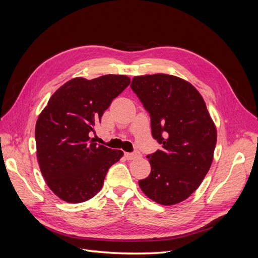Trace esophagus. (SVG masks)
<instances>
[{
  "label": "esophagus",
  "instance_id": "34e87169",
  "mask_svg": "<svg viewBox=\"0 0 258 258\" xmlns=\"http://www.w3.org/2000/svg\"><path fill=\"white\" fill-rule=\"evenodd\" d=\"M124 156H126V158H127L128 160H134V159H137V158L141 157V154H140L139 152H135V153H124Z\"/></svg>",
  "mask_w": 258,
  "mask_h": 258
}]
</instances>
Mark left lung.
Wrapping results in <instances>:
<instances>
[{"label":"left lung","mask_w":258,"mask_h":258,"mask_svg":"<svg viewBox=\"0 0 258 258\" xmlns=\"http://www.w3.org/2000/svg\"><path fill=\"white\" fill-rule=\"evenodd\" d=\"M130 87L150 113L153 138L162 144L147 155L152 171L139 185L157 204L176 205L198 188L212 165L215 124L198 90L179 77L136 76Z\"/></svg>","instance_id":"left-lung-1"}]
</instances>
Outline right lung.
I'll list each match as a JSON object with an SVG mask.
<instances>
[{"mask_svg":"<svg viewBox=\"0 0 258 258\" xmlns=\"http://www.w3.org/2000/svg\"><path fill=\"white\" fill-rule=\"evenodd\" d=\"M129 84L126 75L90 81L76 77L53 93L38 116V165L46 184L60 199L80 204L96 196L108 169L122 157V151L95 143L89 134Z\"/></svg>","mask_w":258,"mask_h":258,"instance_id":"right-lung-1","label":"right lung"}]
</instances>
